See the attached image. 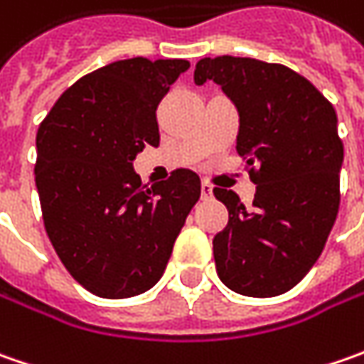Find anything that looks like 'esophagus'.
<instances>
[{
  "label": "esophagus",
  "mask_w": 364,
  "mask_h": 364,
  "mask_svg": "<svg viewBox=\"0 0 364 364\" xmlns=\"http://www.w3.org/2000/svg\"><path fill=\"white\" fill-rule=\"evenodd\" d=\"M200 196H203V200L213 198V186H210L208 182H203V186H200Z\"/></svg>",
  "instance_id": "obj_1"
}]
</instances>
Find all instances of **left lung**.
I'll return each instance as SVG.
<instances>
[{
	"mask_svg": "<svg viewBox=\"0 0 364 364\" xmlns=\"http://www.w3.org/2000/svg\"><path fill=\"white\" fill-rule=\"evenodd\" d=\"M215 80L239 113L237 154L255 182L253 208L215 188L229 223L213 239L225 286L251 298L286 294L312 269L338 215L344 149L336 111L284 64L203 58L194 85Z\"/></svg>",
	"mask_w": 364,
	"mask_h": 364,
	"instance_id": "8db88e82",
	"label": "left lung"
}]
</instances>
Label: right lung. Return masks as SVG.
Segmentation results:
<instances>
[{
  "label": "right lung",
  "mask_w": 364,
  "mask_h": 364,
  "mask_svg": "<svg viewBox=\"0 0 364 364\" xmlns=\"http://www.w3.org/2000/svg\"><path fill=\"white\" fill-rule=\"evenodd\" d=\"M188 60H117L60 95L36 135V188L64 267L95 296L121 300L154 287L200 178L176 170L141 184L135 156L160 144L156 109Z\"/></svg>",
  "instance_id": "right-lung-1"
}]
</instances>
